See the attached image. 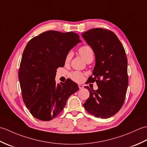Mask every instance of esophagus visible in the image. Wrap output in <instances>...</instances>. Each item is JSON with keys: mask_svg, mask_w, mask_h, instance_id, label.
Here are the masks:
<instances>
[{"mask_svg": "<svg viewBox=\"0 0 147 147\" xmlns=\"http://www.w3.org/2000/svg\"><path fill=\"white\" fill-rule=\"evenodd\" d=\"M78 87H79L80 89H82V88H83L84 86L82 85H78Z\"/></svg>", "mask_w": 147, "mask_h": 147, "instance_id": "34e87169", "label": "esophagus"}]
</instances>
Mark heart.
I'll return each instance as SVG.
<instances>
[{
	"instance_id": "1",
	"label": "heart",
	"mask_w": 147,
	"mask_h": 147,
	"mask_svg": "<svg viewBox=\"0 0 147 147\" xmlns=\"http://www.w3.org/2000/svg\"><path fill=\"white\" fill-rule=\"evenodd\" d=\"M78 52L80 55L85 59L87 62L89 60H93V57H94V51L93 49L92 48L91 46L88 45H83L78 49ZM73 56V53L71 51L67 52V54L65 55V63L68 64L70 62L71 59ZM84 76H85V74L82 72L80 71H73L70 73L69 77L70 78L73 80L74 82H82L84 79Z\"/></svg>"
}]
</instances>
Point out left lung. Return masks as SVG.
I'll use <instances>...</instances> for the list:
<instances>
[{
  "label": "left lung",
  "mask_w": 147,
  "mask_h": 147,
  "mask_svg": "<svg viewBox=\"0 0 147 147\" xmlns=\"http://www.w3.org/2000/svg\"><path fill=\"white\" fill-rule=\"evenodd\" d=\"M82 36L93 49L96 58L93 75L88 80L96 82L98 87L96 90L85 87L90 96L83 106L96 117H111L123 106L128 85L125 50L111 30L96 28L83 33Z\"/></svg>",
  "instance_id": "left-lung-1"
}]
</instances>
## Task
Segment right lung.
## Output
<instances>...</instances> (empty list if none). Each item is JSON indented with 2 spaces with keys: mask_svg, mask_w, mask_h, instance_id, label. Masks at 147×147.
<instances>
[{
  "mask_svg": "<svg viewBox=\"0 0 147 147\" xmlns=\"http://www.w3.org/2000/svg\"><path fill=\"white\" fill-rule=\"evenodd\" d=\"M80 42L73 32L47 31L31 39L24 49L18 77L22 97L33 117L48 121L63 111L67 98L78 90L76 83L67 80L57 84L59 67H63L70 49Z\"/></svg>",
  "mask_w": 147,
  "mask_h": 147,
  "instance_id": "add662e5",
  "label": "right lung"
}]
</instances>
